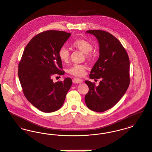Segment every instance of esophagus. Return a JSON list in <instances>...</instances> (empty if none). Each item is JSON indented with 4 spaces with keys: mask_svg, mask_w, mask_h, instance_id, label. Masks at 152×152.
Wrapping results in <instances>:
<instances>
[{
    "mask_svg": "<svg viewBox=\"0 0 152 152\" xmlns=\"http://www.w3.org/2000/svg\"><path fill=\"white\" fill-rule=\"evenodd\" d=\"M73 82H74V83H81L83 82V80H82V79H80V78H74V79Z\"/></svg>",
    "mask_w": 152,
    "mask_h": 152,
    "instance_id": "obj_1",
    "label": "esophagus"
}]
</instances>
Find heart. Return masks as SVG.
<instances>
[{
  "label": "heart",
  "instance_id": "heart-1",
  "mask_svg": "<svg viewBox=\"0 0 152 152\" xmlns=\"http://www.w3.org/2000/svg\"><path fill=\"white\" fill-rule=\"evenodd\" d=\"M71 45L85 53L88 58L91 56V53L89 52L93 50V45L89 41L84 39H78L73 41L71 43ZM58 56L61 61L64 63L67 62L70 56L69 50L65 46L61 47L58 51ZM85 69L86 66L83 64H74L69 69L68 72L74 76L81 77L84 75Z\"/></svg>",
  "mask_w": 152,
  "mask_h": 152
}]
</instances>
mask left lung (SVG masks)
Returning a JSON list of instances; mask_svg holds the SVG:
<instances>
[{
	"label": "left lung",
	"instance_id": "left-lung-1",
	"mask_svg": "<svg viewBox=\"0 0 152 152\" xmlns=\"http://www.w3.org/2000/svg\"><path fill=\"white\" fill-rule=\"evenodd\" d=\"M86 33L93 34L99 44V58L89 77L101 81L98 86L85 81L89 89L85 101L91 111L102 112L113 107L127 91L130 84V61L121 42L111 33L101 30Z\"/></svg>",
	"mask_w": 152,
	"mask_h": 152
}]
</instances>
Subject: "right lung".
Instances as JSON below:
<instances>
[{
  "mask_svg": "<svg viewBox=\"0 0 152 152\" xmlns=\"http://www.w3.org/2000/svg\"><path fill=\"white\" fill-rule=\"evenodd\" d=\"M63 31L38 34L25 47L18 66V77L27 100L38 110L52 112L62 107L71 88L70 78L53 82L52 77L62 75L58 51L71 36Z\"/></svg>",
  "mask_w": 152,
  "mask_h": 152,
  "instance_id": "add662e5",
  "label": "right lung"
}]
</instances>
